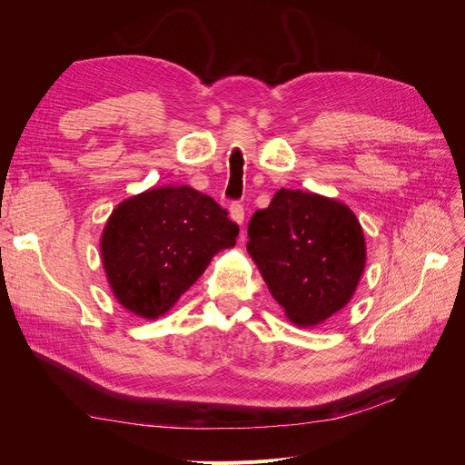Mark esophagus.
<instances>
[{
    "instance_id": "1",
    "label": "esophagus",
    "mask_w": 465,
    "mask_h": 465,
    "mask_svg": "<svg viewBox=\"0 0 465 465\" xmlns=\"http://www.w3.org/2000/svg\"><path fill=\"white\" fill-rule=\"evenodd\" d=\"M229 211H231V219H232L236 224H241V227H242V223H244V205L234 202V203H231Z\"/></svg>"
}]
</instances>
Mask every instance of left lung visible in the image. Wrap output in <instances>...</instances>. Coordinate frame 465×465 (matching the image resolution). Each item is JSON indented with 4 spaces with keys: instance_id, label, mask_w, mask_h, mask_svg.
<instances>
[{
    "instance_id": "obj_1",
    "label": "left lung",
    "mask_w": 465,
    "mask_h": 465,
    "mask_svg": "<svg viewBox=\"0 0 465 465\" xmlns=\"http://www.w3.org/2000/svg\"><path fill=\"white\" fill-rule=\"evenodd\" d=\"M248 254L297 326H316L351 301L367 262L353 211L323 195L281 188L248 224Z\"/></svg>"
}]
</instances>
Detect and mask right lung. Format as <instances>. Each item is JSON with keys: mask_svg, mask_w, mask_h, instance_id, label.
<instances>
[{"mask_svg": "<svg viewBox=\"0 0 465 465\" xmlns=\"http://www.w3.org/2000/svg\"><path fill=\"white\" fill-rule=\"evenodd\" d=\"M236 236L238 224L209 195L190 186L151 188L106 221L101 252L110 289L130 312L159 318Z\"/></svg>", "mask_w": 465, "mask_h": 465, "instance_id": "obj_1", "label": "right lung"}]
</instances>
